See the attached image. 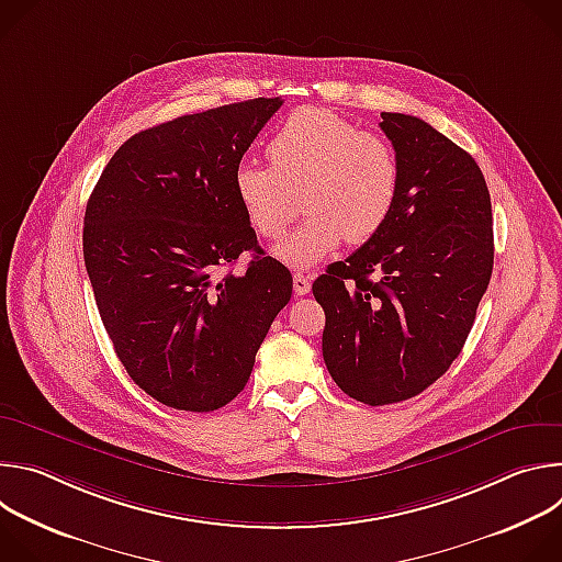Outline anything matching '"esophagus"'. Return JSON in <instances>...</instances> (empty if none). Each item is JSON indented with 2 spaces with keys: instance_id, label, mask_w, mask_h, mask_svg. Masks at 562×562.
I'll list each match as a JSON object with an SVG mask.
<instances>
[{
  "instance_id": "34e87169",
  "label": "esophagus",
  "mask_w": 562,
  "mask_h": 562,
  "mask_svg": "<svg viewBox=\"0 0 562 562\" xmlns=\"http://www.w3.org/2000/svg\"><path fill=\"white\" fill-rule=\"evenodd\" d=\"M293 291L297 295H306L311 291V278L306 273H302V271L293 273Z\"/></svg>"
}]
</instances>
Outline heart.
<instances>
[{
  "mask_svg": "<svg viewBox=\"0 0 562 562\" xmlns=\"http://www.w3.org/2000/svg\"><path fill=\"white\" fill-rule=\"evenodd\" d=\"M271 165L243 159L233 184L254 228L284 237L302 204L308 215L276 249L291 267L331 254L342 237L360 245L389 220L400 189L393 146L317 106L293 111L269 142ZM303 202H299V195Z\"/></svg>",
  "mask_w": 562,
  "mask_h": 562,
  "instance_id": "1",
  "label": "heart"
}]
</instances>
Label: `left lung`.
Listing matches in <instances>:
<instances>
[{
  "label": "left lung",
  "mask_w": 562,
  "mask_h": 562,
  "mask_svg": "<svg viewBox=\"0 0 562 562\" xmlns=\"http://www.w3.org/2000/svg\"><path fill=\"white\" fill-rule=\"evenodd\" d=\"M380 117L400 165L393 211L313 282L327 315L325 364L371 407L418 395L451 367L494 269L492 200L475 159L420 117Z\"/></svg>",
  "instance_id": "8db88e82"
}]
</instances>
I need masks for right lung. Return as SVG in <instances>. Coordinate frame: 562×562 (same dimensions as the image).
Returning <instances> with one entry per match:
<instances>
[{"mask_svg":"<svg viewBox=\"0 0 562 562\" xmlns=\"http://www.w3.org/2000/svg\"><path fill=\"white\" fill-rule=\"evenodd\" d=\"M282 106L256 98L146 128L102 171L85 215V265L133 382L180 412H215L245 389L291 271L258 247L233 173ZM243 274L229 267L246 252Z\"/></svg>","mask_w":562,"mask_h":562,"instance_id":"add662e5","label":"right lung"}]
</instances>
